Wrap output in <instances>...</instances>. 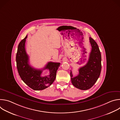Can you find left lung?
Masks as SVG:
<instances>
[{
    "label": "left lung",
    "mask_w": 120,
    "mask_h": 120,
    "mask_svg": "<svg viewBox=\"0 0 120 120\" xmlns=\"http://www.w3.org/2000/svg\"><path fill=\"white\" fill-rule=\"evenodd\" d=\"M92 49L86 64L79 69L78 75L73 77L70 72L71 82L74 86L82 90L91 88L98 80L101 71V54L96 42L89 38Z\"/></svg>",
    "instance_id": "8db88e82"
}]
</instances>
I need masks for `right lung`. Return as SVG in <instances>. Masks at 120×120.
Segmentation results:
<instances>
[{
  "label": "right lung",
  "instance_id": "obj_1",
  "mask_svg": "<svg viewBox=\"0 0 120 120\" xmlns=\"http://www.w3.org/2000/svg\"><path fill=\"white\" fill-rule=\"evenodd\" d=\"M27 37L19 43L16 55V67L19 74L23 81L34 90H44L52 84L56 78V72L60 66V63L48 62L42 69H37L29 64V56L26 52L25 43ZM48 69L49 74L42 77L43 70Z\"/></svg>",
  "mask_w": 120,
  "mask_h": 120
}]
</instances>
